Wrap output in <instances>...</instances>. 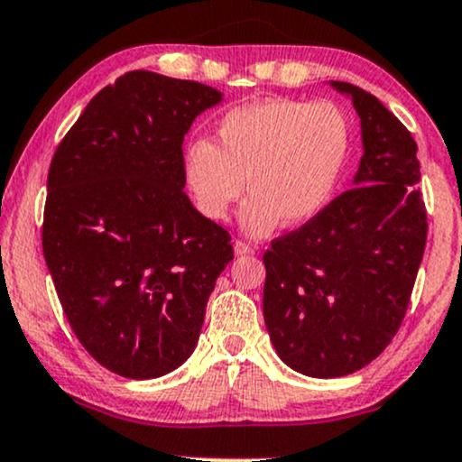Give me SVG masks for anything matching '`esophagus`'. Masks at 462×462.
<instances>
[{
    "mask_svg": "<svg viewBox=\"0 0 462 462\" xmlns=\"http://www.w3.org/2000/svg\"><path fill=\"white\" fill-rule=\"evenodd\" d=\"M233 250H236L237 257H242V254H253V253H254V248L250 246V244L242 242V240H236V242H233Z\"/></svg>",
    "mask_w": 462,
    "mask_h": 462,
    "instance_id": "esophagus-1",
    "label": "esophagus"
}]
</instances>
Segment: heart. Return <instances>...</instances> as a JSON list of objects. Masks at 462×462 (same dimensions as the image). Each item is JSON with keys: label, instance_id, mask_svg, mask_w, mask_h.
Instances as JSON below:
<instances>
[{"label": "heart", "instance_id": "obj_1", "mask_svg": "<svg viewBox=\"0 0 462 462\" xmlns=\"http://www.w3.org/2000/svg\"><path fill=\"white\" fill-rule=\"evenodd\" d=\"M349 153V117L334 102L267 98L225 113L216 143L190 141L181 173L197 209L212 220L226 218L248 188L240 226L263 237L278 222L315 218L332 201Z\"/></svg>", "mask_w": 462, "mask_h": 462}]
</instances>
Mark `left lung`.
<instances>
[{"instance_id":"8db88e82","label":"left lung","mask_w":462,"mask_h":462,"mask_svg":"<svg viewBox=\"0 0 462 462\" xmlns=\"http://www.w3.org/2000/svg\"><path fill=\"white\" fill-rule=\"evenodd\" d=\"M360 117L353 188L265 250L263 317L278 357L306 377L356 373L394 338L426 246L418 145L379 98L329 81Z\"/></svg>"}]
</instances>
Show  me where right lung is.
Returning <instances> with one entry per match:
<instances>
[{"mask_svg": "<svg viewBox=\"0 0 462 462\" xmlns=\"http://www.w3.org/2000/svg\"><path fill=\"white\" fill-rule=\"evenodd\" d=\"M222 102L197 81L133 70L89 100L47 180L42 250L72 332L96 362L156 379L195 351L231 236L184 192L181 143Z\"/></svg>", "mask_w": 462, "mask_h": 462, "instance_id": "1", "label": "right lung"}]
</instances>
